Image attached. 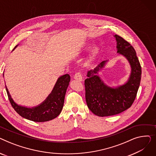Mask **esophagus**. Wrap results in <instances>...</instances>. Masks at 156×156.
Listing matches in <instances>:
<instances>
[{
  "instance_id": "1",
  "label": "esophagus",
  "mask_w": 156,
  "mask_h": 156,
  "mask_svg": "<svg viewBox=\"0 0 156 156\" xmlns=\"http://www.w3.org/2000/svg\"><path fill=\"white\" fill-rule=\"evenodd\" d=\"M74 78H75V80H77L80 81H81L83 80V78H82V75H81V74L79 72L76 73L75 75H74Z\"/></svg>"
}]
</instances>
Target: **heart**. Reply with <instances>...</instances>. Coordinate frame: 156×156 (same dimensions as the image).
I'll use <instances>...</instances> for the list:
<instances>
[{
  "label": "heart",
  "mask_w": 156,
  "mask_h": 156,
  "mask_svg": "<svg viewBox=\"0 0 156 156\" xmlns=\"http://www.w3.org/2000/svg\"><path fill=\"white\" fill-rule=\"evenodd\" d=\"M97 52H98V49L97 48H92V50L90 51L88 56V61H93L95 59V57H96V55L97 54Z\"/></svg>",
  "instance_id": "1"
}]
</instances>
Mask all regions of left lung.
<instances>
[{
  "label": "left lung",
  "mask_w": 156,
  "mask_h": 156,
  "mask_svg": "<svg viewBox=\"0 0 156 156\" xmlns=\"http://www.w3.org/2000/svg\"><path fill=\"white\" fill-rule=\"evenodd\" d=\"M117 42V53L124 56L131 66L126 82L117 87L104 83L97 75L108 61H104L94 70L89 71L85 80V99L88 108L101 117L116 115L125 111L133 103L140 86L142 69L134 48L119 35H114Z\"/></svg>",
  "instance_id": "left-lung-1"
}]
</instances>
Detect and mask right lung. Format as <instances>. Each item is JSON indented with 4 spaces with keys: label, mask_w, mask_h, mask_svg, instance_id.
<instances>
[{
    "label": "right lung",
    "mask_w": 156,
    "mask_h": 156,
    "mask_svg": "<svg viewBox=\"0 0 156 156\" xmlns=\"http://www.w3.org/2000/svg\"><path fill=\"white\" fill-rule=\"evenodd\" d=\"M69 81L70 76L68 74L60 76L57 79L51 93L48 95L46 99L40 105L32 108H27L16 104L11 97L6 85L5 88L12 108L21 116L35 122H45L52 120L60 114L63 108L65 94Z\"/></svg>",
    "instance_id": "1"
}]
</instances>
